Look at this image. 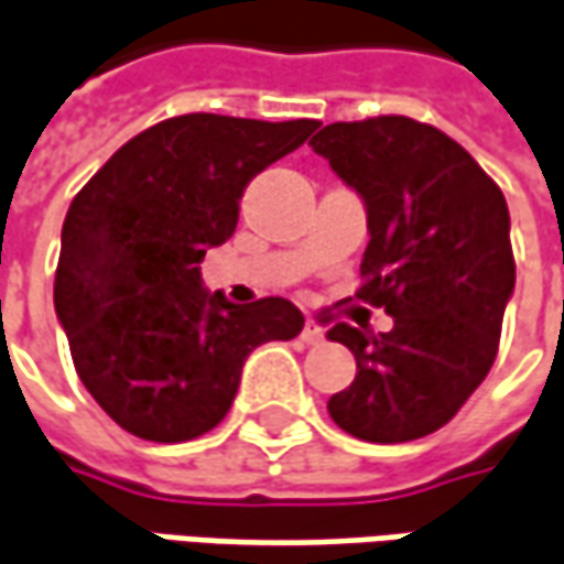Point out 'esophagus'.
Here are the masks:
<instances>
[{"label":"esophagus","mask_w":564,"mask_h":564,"mask_svg":"<svg viewBox=\"0 0 564 564\" xmlns=\"http://www.w3.org/2000/svg\"><path fill=\"white\" fill-rule=\"evenodd\" d=\"M302 343H308V346L324 343V327H321L314 317H308V321H305V327H302Z\"/></svg>","instance_id":"34e87169"}]
</instances>
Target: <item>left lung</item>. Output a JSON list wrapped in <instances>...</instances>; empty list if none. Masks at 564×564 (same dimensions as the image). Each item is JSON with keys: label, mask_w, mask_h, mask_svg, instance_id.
Returning a JSON list of instances; mask_svg holds the SVG:
<instances>
[{"label": "left lung", "mask_w": 564, "mask_h": 564, "mask_svg": "<svg viewBox=\"0 0 564 564\" xmlns=\"http://www.w3.org/2000/svg\"><path fill=\"white\" fill-rule=\"evenodd\" d=\"M312 148L367 206L370 243L355 299L394 321L379 336L348 324L327 333L358 361L355 382L327 411L361 442L432 435L497 358L516 290L503 191L454 138L411 117L330 122Z\"/></svg>", "instance_id": "8db88e82"}]
</instances>
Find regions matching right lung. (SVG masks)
<instances>
[{
	"label": "right lung",
	"mask_w": 564,
	"mask_h": 564,
	"mask_svg": "<svg viewBox=\"0 0 564 564\" xmlns=\"http://www.w3.org/2000/svg\"><path fill=\"white\" fill-rule=\"evenodd\" d=\"M317 126L172 117L126 141L73 197L55 312L76 373L117 426L144 442L197 438L231 411L252 348L302 333L286 299L234 305L203 290L200 262L234 234L252 178Z\"/></svg>",
	"instance_id": "add662e5"
}]
</instances>
